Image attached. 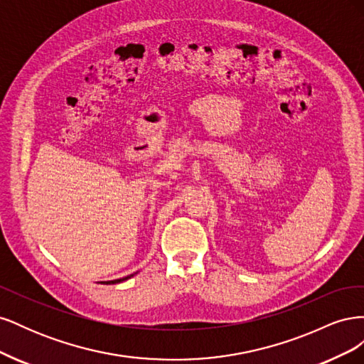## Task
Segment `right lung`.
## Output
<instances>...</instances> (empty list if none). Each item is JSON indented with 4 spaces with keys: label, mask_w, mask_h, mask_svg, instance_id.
Returning a JSON list of instances; mask_svg holds the SVG:
<instances>
[{
    "label": "right lung",
    "mask_w": 364,
    "mask_h": 364,
    "mask_svg": "<svg viewBox=\"0 0 364 364\" xmlns=\"http://www.w3.org/2000/svg\"><path fill=\"white\" fill-rule=\"evenodd\" d=\"M130 277H134V274H129V277H126V278H121V279H115V281H107V282H105V284H117V282H121V281H126V279H129Z\"/></svg>",
    "instance_id": "obj_1"
}]
</instances>
